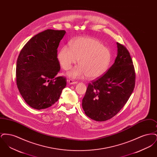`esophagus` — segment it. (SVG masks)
I'll return each mask as SVG.
<instances>
[{"label":"esophagus","instance_id":"34e87169","mask_svg":"<svg viewBox=\"0 0 157 157\" xmlns=\"http://www.w3.org/2000/svg\"><path fill=\"white\" fill-rule=\"evenodd\" d=\"M67 82H68V83H69V84H71V85L76 84V83H78L77 81H75L73 80V79H69V80H67Z\"/></svg>","mask_w":157,"mask_h":157}]
</instances>
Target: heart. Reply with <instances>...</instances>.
<instances>
[{
  "mask_svg": "<svg viewBox=\"0 0 157 157\" xmlns=\"http://www.w3.org/2000/svg\"><path fill=\"white\" fill-rule=\"evenodd\" d=\"M67 46H63L58 53L57 58L61 67L67 71L78 60L79 67L67 72L72 78H81L86 75L90 79H96L104 75L111 61L109 49L95 39L78 37Z\"/></svg>",
  "mask_w": 157,
  "mask_h": 157,
  "instance_id": "heart-1",
  "label": "heart"
}]
</instances>
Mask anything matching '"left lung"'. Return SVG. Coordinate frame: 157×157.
Returning <instances> with one entry per match:
<instances>
[{"label":"left lung","instance_id":"left-lung-1","mask_svg":"<svg viewBox=\"0 0 157 157\" xmlns=\"http://www.w3.org/2000/svg\"><path fill=\"white\" fill-rule=\"evenodd\" d=\"M118 53L108 71L90 83L82 108L92 120L105 121L117 115L127 103L135 87V73L129 52L117 42Z\"/></svg>","mask_w":157,"mask_h":157}]
</instances>
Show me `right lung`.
I'll return each instance as SVG.
<instances>
[{"mask_svg":"<svg viewBox=\"0 0 157 157\" xmlns=\"http://www.w3.org/2000/svg\"><path fill=\"white\" fill-rule=\"evenodd\" d=\"M65 33L53 29L42 32L32 37L19 55L17 86L26 104L34 109L51 106L67 85L65 77H56L60 69L57 49Z\"/></svg>","mask_w":157,"mask_h":157,"instance_id":"add662e5","label":"right lung"}]
</instances>
